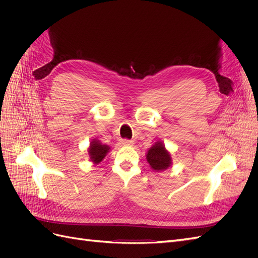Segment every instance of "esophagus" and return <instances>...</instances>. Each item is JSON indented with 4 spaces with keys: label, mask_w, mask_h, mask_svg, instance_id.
<instances>
[{
    "label": "esophagus",
    "mask_w": 258,
    "mask_h": 258,
    "mask_svg": "<svg viewBox=\"0 0 258 258\" xmlns=\"http://www.w3.org/2000/svg\"><path fill=\"white\" fill-rule=\"evenodd\" d=\"M120 143H121L123 146H132V145H134V141H131V140H127V139L121 140Z\"/></svg>",
    "instance_id": "1"
}]
</instances>
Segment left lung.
I'll return each instance as SVG.
<instances>
[{
    "mask_svg": "<svg viewBox=\"0 0 258 258\" xmlns=\"http://www.w3.org/2000/svg\"><path fill=\"white\" fill-rule=\"evenodd\" d=\"M146 160L153 171L160 172L172 166V155L167 150L162 141L155 142L146 153Z\"/></svg>",
    "mask_w": 258,
    "mask_h": 258,
    "instance_id": "1",
    "label": "left lung"
}]
</instances>
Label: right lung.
<instances>
[{"instance_id":"obj_1","label":"right lung","mask_w":258,"mask_h":258,"mask_svg":"<svg viewBox=\"0 0 258 258\" xmlns=\"http://www.w3.org/2000/svg\"><path fill=\"white\" fill-rule=\"evenodd\" d=\"M110 151H111L110 146L103 144L97 139H92L88 147L89 159L93 165H99V163L105 158V156Z\"/></svg>"}]
</instances>
